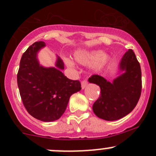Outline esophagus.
<instances>
[{"label":"esophagus","mask_w":156,"mask_h":156,"mask_svg":"<svg viewBox=\"0 0 156 156\" xmlns=\"http://www.w3.org/2000/svg\"><path fill=\"white\" fill-rule=\"evenodd\" d=\"M87 85V80H84V81H81V88L82 89H84Z\"/></svg>","instance_id":"obj_1"}]
</instances>
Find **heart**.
Listing matches in <instances>:
<instances>
[{
	"label": "heart",
	"mask_w": 156,
	"mask_h": 156,
	"mask_svg": "<svg viewBox=\"0 0 156 156\" xmlns=\"http://www.w3.org/2000/svg\"><path fill=\"white\" fill-rule=\"evenodd\" d=\"M75 59L79 63L82 65H90L93 64V69L100 70L103 69L108 61V56L103 53L100 50L94 51H78L75 53ZM65 62L69 67L73 66V62L70 59H66Z\"/></svg>",
	"instance_id": "1"
}]
</instances>
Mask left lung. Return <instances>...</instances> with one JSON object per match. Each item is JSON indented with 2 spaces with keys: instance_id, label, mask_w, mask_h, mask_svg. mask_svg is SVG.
I'll return each instance as SVG.
<instances>
[{
  "instance_id": "left-lung-1",
  "label": "left lung",
  "mask_w": 156,
  "mask_h": 156,
  "mask_svg": "<svg viewBox=\"0 0 156 156\" xmlns=\"http://www.w3.org/2000/svg\"><path fill=\"white\" fill-rule=\"evenodd\" d=\"M119 69L123 73L109 82L103 77L94 75L88 81L100 86L101 94L93 105L94 114L106 121L125 117L137 104L142 90L141 69L133 50L122 57Z\"/></svg>"
}]
</instances>
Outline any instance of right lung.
I'll use <instances>...</instances> for the list:
<instances>
[{
    "label": "right lung",
    "instance_id": "1",
    "mask_svg": "<svg viewBox=\"0 0 156 156\" xmlns=\"http://www.w3.org/2000/svg\"><path fill=\"white\" fill-rule=\"evenodd\" d=\"M46 46L37 41L23 54L17 74V84L23 105L35 119L45 122L59 119L66 109L69 98L81 90L79 81L69 79L62 70L64 63L57 56L56 67L39 64L37 55Z\"/></svg>",
    "mask_w": 156,
    "mask_h": 156
}]
</instances>
